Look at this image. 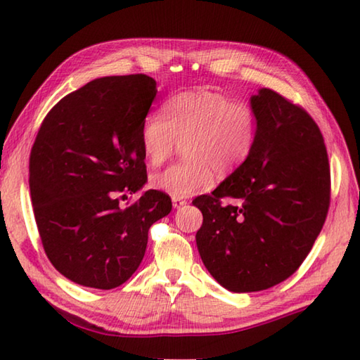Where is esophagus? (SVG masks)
Here are the masks:
<instances>
[{"label":"esophagus","mask_w":360,"mask_h":360,"mask_svg":"<svg viewBox=\"0 0 360 360\" xmlns=\"http://www.w3.org/2000/svg\"><path fill=\"white\" fill-rule=\"evenodd\" d=\"M172 201H173V207H174V209H179V207L187 205V201L182 200V198H173Z\"/></svg>","instance_id":"obj_1"}]
</instances>
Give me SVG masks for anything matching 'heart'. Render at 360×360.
<instances>
[{
    "mask_svg": "<svg viewBox=\"0 0 360 360\" xmlns=\"http://www.w3.org/2000/svg\"><path fill=\"white\" fill-rule=\"evenodd\" d=\"M257 113L209 89L174 94L160 110L143 117L140 141L146 160L158 167L182 143V160L154 174L151 186L173 198H188L214 182V172L228 174L243 163L257 139Z\"/></svg>",
    "mask_w": 360,
    "mask_h": 360,
    "instance_id": "heart-1",
    "label": "heart"
}]
</instances>
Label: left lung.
<instances>
[{
    "label": "left lung",
    "mask_w": 360,
    "mask_h": 360,
    "mask_svg": "<svg viewBox=\"0 0 360 360\" xmlns=\"http://www.w3.org/2000/svg\"><path fill=\"white\" fill-rule=\"evenodd\" d=\"M250 105L258 127L248 158L211 195L192 201L202 214V264L233 292L263 291L292 276L330 200L328 151L311 116L267 88ZM221 198L233 202L221 207Z\"/></svg>",
    "instance_id": "1"
}]
</instances>
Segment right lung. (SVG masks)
<instances>
[{"instance_id": "right-lung-1", "label": "right lung", "mask_w": 360, "mask_h": 360, "mask_svg": "<svg viewBox=\"0 0 360 360\" xmlns=\"http://www.w3.org/2000/svg\"><path fill=\"white\" fill-rule=\"evenodd\" d=\"M158 94L145 74L102 77L56 103L30 155L34 219L50 263L78 285L112 290L139 269L154 221L172 200L146 191L140 141L143 117Z\"/></svg>"}]
</instances>
